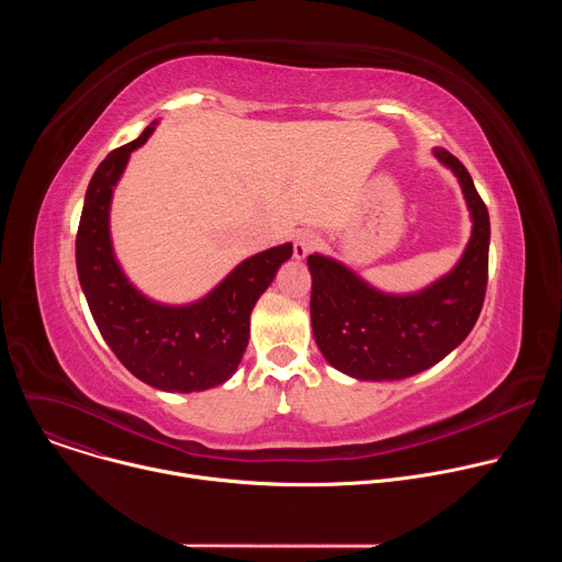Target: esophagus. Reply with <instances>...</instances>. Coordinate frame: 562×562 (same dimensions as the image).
Here are the masks:
<instances>
[{
	"instance_id": "esophagus-1",
	"label": "esophagus",
	"mask_w": 562,
	"mask_h": 562,
	"mask_svg": "<svg viewBox=\"0 0 562 562\" xmlns=\"http://www.w3.org/2000/svg\"><path fill=\"white\" fill-rule=\"evenodd\" d=\"M319 245H323V239H319L317 233H313V231H302V233H297L295 243H293V256H295L297 260H302V258H306L308 254H313Z\"/></svg>"
}]
</instances>
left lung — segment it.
<instances>
[{"label":"left lung","mask_w":562,"mask_h":562,"mask_svg":"<svg viewBox=\"0 0 562 562\" xmlns=\"http://www.w3.org/2000/svg\"><path fill=\"white\" fill-rule=\"evenodd\" d=\"M460 180L473 233L458 267L416 295H384L347 267L308 256L311 327L323 356L358 380H403L451 353L473 329L490 278V211L456 155L436 148Z\"/></svg>","instance_id":"8db88e82"}]
</instances>
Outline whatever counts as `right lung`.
Wrapping results in <instances>:
<instances>
[{
  "label": "right lung",
  "instance_id": "1",
  "mask_svg": "<svg viewBox=\"0 0 562 562\" xmlns=\"http://www.w3.org/2000/svg\"><path fill=\"white\" fill-rule=\"evenodd\" d=\"M153 124L111 150L93 173L75 237L77 276L102 338L135 378L162 391H204L235 373L249 345L251 311L293 247L245 260L189 306H162L135 291L113 258L109 206L131 150L148 139Z\"/></svg>",
  "mask_w": 562,
  "mask_h": 562
}]
</instances>
